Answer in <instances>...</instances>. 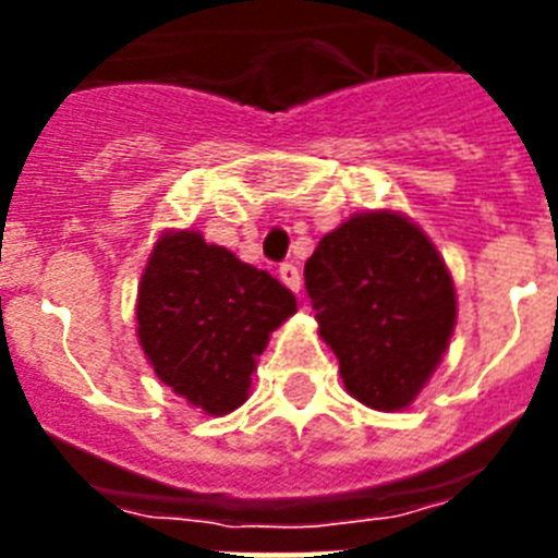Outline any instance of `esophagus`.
<instances>
[{"instance_id": "esophagus-1", "label": "esophagus", "mask_w": 558, "mask_h": 558, "mask_svg": "<svg viewBox=\"0 0 558 558\" xmlns=\"http://www.w3.org/2000/svg\"><path fill=\"white\" fill-rule=\"evenodd\" d=\"M278 275L287 289H292V292H298V289H301V271H298L295 263H283Z\"/></svg>"}]
</instances>
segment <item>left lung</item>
<instances>
[{
    "mask_svg": "<svg viewBox=\"0 0 558 558\" xmlns=\"http://www.w3.org/2000/svg\"><path fill=\"white\" fill-rule=\"evenodd\" d=\"M304 278L350 397L414 405L458 324L454 280L423 228L402 210L353 214L322 236Z\"/></svg>",
    "mask_w": 558,
    "mask_h": 558,
    "instance_id": "obj_1",
    "label": "left lung"
}]
</instances>
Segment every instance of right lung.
Returning <instances> with one entry per match:
<instances>
[{"label": "right lung", "mask_w": 558, "mask_h": 558, "mask_svg": "<svg viewBox=\"0 0 558 558\" xmlns=\"http://www.w3.org/2000/svg\"><path fill=\"white\" fill-rule=\"evenodd\" d=\"M298 313L295 295L193 228H168L138 280L135 332L156 376L208 416L252 393L269 336Z\"/></svg>", "instance_id": "1"}]
</instances>
